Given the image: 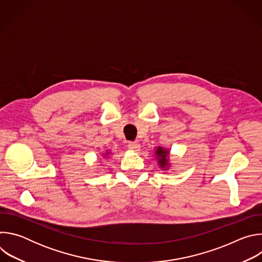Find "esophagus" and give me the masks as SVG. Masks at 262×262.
Returning a JSON list of instances; mask_svg holds the SVG:
<instances>
[{"mask_svg":"<svg viewBox=\"0 0 262 262\" xmlns=\"http://www.w3.org/2000/svg\"><path fill=\"white\" fill-rule=\"evenodd\" d=\"M140 147L141 145L137 142H128V148L130 149V150H134V151H139L140 150Z\"/></svg>","mask_w":262,"mask_h":262,"instance_id":"obj_1","label":"esophagus"}]
</instances>
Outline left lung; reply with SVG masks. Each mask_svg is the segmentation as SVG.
Segmentation results:
<instances>
[{"label": "left lung", "instance_id": "8db88e82", "mask_svg": "<svg viewBox=\"0 0 262 262\" xmlns=\"http://www.w3.org/2000/svg\"><path fill=\"white\" fill-rule=\"evenodd\" d=\"M157 158H158V163L160 165V167L162 169H168L169 168V162H168V156H169V151L167 149L163 148V147H158L157 151H156Z\"/></svg>", "mask_w": 262, "mask_h": 262}]
</instances>
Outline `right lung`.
<instances>
[{
    "label": "right lung",
    "instance_id": "add662e5",
    "mask_svg": "<svg viewBox=\"0 0 262 262\" xmlns=\"http://www.w3.org/2000/svg\"><path fill=\"white\" fill-rule=\"evenodd\" d=\"M106 155H108V152H107V154H106Z\"/></svg>",
    "mask_w": 262,
    "mask_h": 262
}]
</instances>
